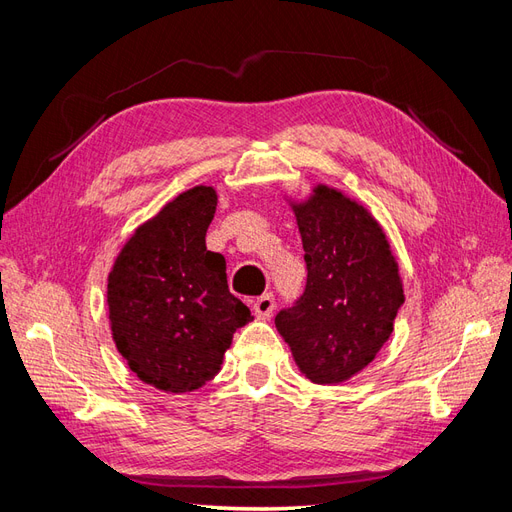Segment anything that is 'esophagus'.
Masks as SVG:
<instances>
[{"label":"esophagus","instance_id":"1","mask_svg":"<svg viewBox=\"0 0 512 512\" xmlns=\"http://www.w3.org/2000/svg\"><path fill=\"white\" fill-rule=\"evenodd\" d=\"M273 309H275V299H273L271 292H265V294H262V297H258V299L254 301V312H256V316L262 318V320L271 318Z\"/></svg>","mask_w":512,"mask_h":512}]
</instances>
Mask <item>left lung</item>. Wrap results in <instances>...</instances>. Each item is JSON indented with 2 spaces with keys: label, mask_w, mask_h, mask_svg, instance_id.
Segmentation results:
<instances>
[{
  "label": "left lung",
  "mask_w": 512,
  "mask_h": 512,
  "mask_svg": "<svg viewBox=\"0 0 512 512\" xmlns=\"http://www.w3.org/2000/svg\"><path fill=\"white\" fill-rule=\"evenodd\" d=\"M301 232L307 284L275 316L301 374L339 384L363 371L389 342L404 284L382 226L367 207L318 183L290 203Z\"/></svg>",
  "instance_id": "left-lung-1"
}]
</instances>
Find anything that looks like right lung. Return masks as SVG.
Returning <instances> with one entry per match:
<instances>
[{
    "label": "right lung",
    "instance_id": "add662e5",
    "mask_svg": "<svg viewBox=\"0 0 512 512\" xmlns=\"http://www.w3.org/2000/svg\"><path fill=\"white\" fill-rule=\"evenodd\" d=\"M218 207L211 185L181 192L138 226L108 273L113 342L145 384L196 391L218 376L232 333L252 320L226 282V260L207 250Z\"/></svg>",
    "mask_w": 512,
    "mask_h": 512
}]
</instances>
